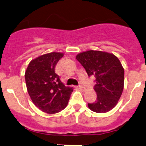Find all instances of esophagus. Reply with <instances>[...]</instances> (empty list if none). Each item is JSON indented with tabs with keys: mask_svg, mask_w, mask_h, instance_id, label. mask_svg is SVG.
<instances>
[{
	"mask_svg": "<svg viewBox=\"0 0 146 146\" xmlns=\"http://www.w3.org/2000/svg\"><path fill=\"white\" fill-rule=\"evenodd\" d=\"M78 88L80 90H82V91H85V90H86V88H85V87H83V86H79Z\"/></svg>",
	"mask_w": 146,
	"mask_h": 146,
	"instance_id": "obj_1",
	"label": "esophagus"
}]
</instances>
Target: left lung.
Returning <instances> with one entry per match:
<instances>
[{
	"label": "left lung",
	"mask_w": 146,
	"mask_h": 146,
	"mask_svg": "<svg viewBox=\"0 0 146 146\" xmlns=\"http://www.w3.org/2000/svg\"><path fill=\"white\" fill-rule=\"evenodd\" d=\"M76 59L84 67L88 76L96 78L94 90L97 99L88 103L96 113H107L118 103L124 88V68L113 53L89 50L78 53Z\"/></svg>",
	"instance_id": "obj_1"
}]
</instances>
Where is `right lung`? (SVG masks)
<instances>
[{"instance_id": "1", "label": "right lung", "mask_w": 146, "mask_h": 146, "mask_svg": "<svg viewBox=\"0 0 146 146\" xmlns=\"http://www.w3.org/2000/svg\"><path fill=\"white\" fill-rule=\"evenodd\" d=\"M63 56L60 52L43 54L33 59L25 70V83L31 100L48 114L63 111L73 92V88L65 86L55 73V67Z\"/></svg>"}]
</instances>
